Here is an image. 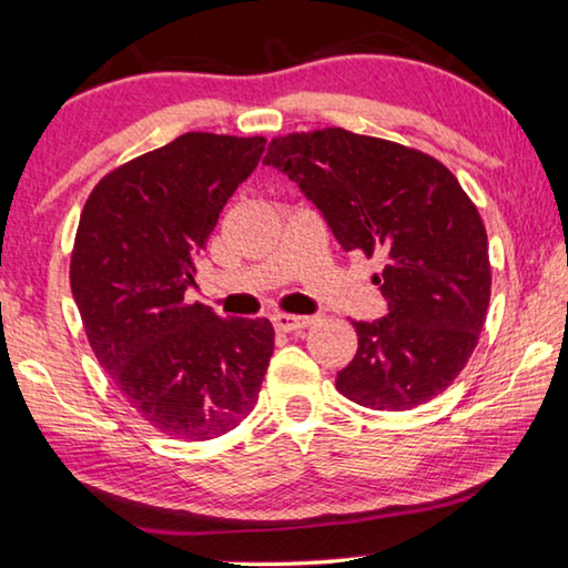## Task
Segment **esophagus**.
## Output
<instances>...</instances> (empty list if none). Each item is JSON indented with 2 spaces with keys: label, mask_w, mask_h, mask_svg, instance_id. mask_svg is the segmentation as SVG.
Masks as SVG:
<instances>
[{
  "label": "esophagus",
  "mask_w": 568,
  "mask_h": 568,
  "mask_svg": "<svg viewBox=\"0 0 568 568\" xmlns=\"http://www.w3.org/2000/svg\"><path fill=\"white\" fill-rule=\"evenodd\" d=\"M274 327L278 333H300L312 325V317H296V314H274Z\"/></svg>",
  "instance_id": "34e87169"
}]
</instances>
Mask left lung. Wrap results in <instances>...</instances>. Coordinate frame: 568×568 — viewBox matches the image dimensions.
<instances>
[{
  "instance_id": "left-lung-1",
  "label": "left lung",
  "mask_w": 568,
  "mask_h": 568,
  "mask_svg": "<svg viewBox=\"0 0 568 568\" xmlns=\"http://www.w3.org/2000/svg\"><path fill=\"white\" fill-rule=\"evenodd\" d=\"M266 164L290 174L345 251L378 256L386 317L353 322L357 353L335 386L375 412L439 396L465 368L490 304L487 233L439 160L329 126L276 136Z\"/></svg>"
}]
</instances>
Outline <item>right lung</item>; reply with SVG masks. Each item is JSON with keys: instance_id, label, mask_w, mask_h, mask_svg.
Here are the masks:
<instances>
[{"instance_id": "1", "label": "right lung", "mask_w": 568, "mask_h": 568, "mask_svg": "<svg viewBox=\"0 0 568 568\" xmlns=\"http://www.w3.org/2000/svg\"><path fill=\"white\" fill-rule=\"evenodd\" d=\"M264 144L182 134L101 178L78 221L71 290L85 337L126 404L172 439L235 429L272 361V322L185 302L195 258Z\"/></svg>"}]
</instances>
